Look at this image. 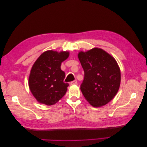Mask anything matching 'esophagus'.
<instances>
[{
	"mask_svg": "<svg viewBox=\"0 0 147 147\" xmlns=\"http://www.w3.org/2000/svg\"><path fill=\"white\" fill-rule=\"evenodd\" d=\"M77 80H74V81L70 82L71 85H74V84H77Z\"/></svg>",
	"mask_w": 147,
	"mask_h": 147,
	"instance_id": "34e87169",
	"label": "esophagus"
}]
</instances>
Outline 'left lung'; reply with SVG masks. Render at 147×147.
I'll list each match as a JSON object with an SVG mask.
<instances>
[{
    "instance_id": "obj_1",
    "label": "left lung",
    "mask_w": 147,
    "mask_h": 147,
    "mask_svg": "<svg viewBox=\"0 0 147 147\" xmlns=\"http://www.w3.org/2000/svg\"><path fill=\"white\" fill-rule=\"evenodd\" d=\"M84 72L80 90L93 107L105 105L117 94L121 72L113 57L100 48H94L78 55Z\"/></svg>"
}]
</instances>
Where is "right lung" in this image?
I'll return each instance as SVG.
<instances>
[{
    "instance_id": "obj_1",
    "label": "right lung",
    "mask_w": 147,
    "mask_h": 147,
    "mask_svg": "<svg viewBox=\"0 0 147 147\" xmlns=\"http://www.w3.org/2000/svg\"><path fill=\"white\" fill-rule=\"evenodd\" d=\"M69 56L67 51L48 50L35 62L30 70L29 86L40 103L54 105L65 95L69 84L64 82L65 75L61 64Z\"/></svg>"
}]
</instances>
